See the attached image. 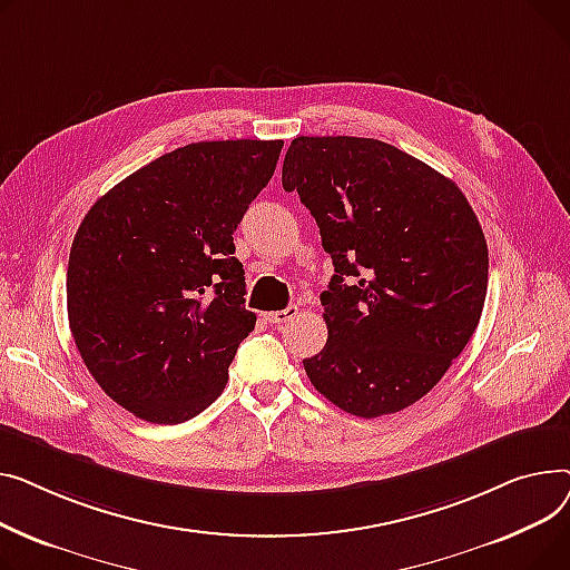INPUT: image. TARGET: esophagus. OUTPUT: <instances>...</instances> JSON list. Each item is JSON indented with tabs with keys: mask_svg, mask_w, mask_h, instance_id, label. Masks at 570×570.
<instances>
[{
	"mask_svg": "<svg viewBox=\"0 0 570 570\" xmlns=\"http://www.w3.org/2000/svg\"><path fill=\"white\" fill-rule=\"evenodd\" d=\"M296 313H298V308H296V306H287L285 311H274V313H264V320H266V322H269V324H285V322L294 320V317H296Z\"/></svg>",
	"mask_w": 570,
	"mask_h": 570,
	"instance_id": "obj_1",
	"label": "esophagus"
}]
</instances>
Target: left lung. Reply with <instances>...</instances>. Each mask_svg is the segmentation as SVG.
Listing matches in <instances>:
<instances>
[{
	"instance_id": "left-lung-1",
	"label": "left lung",
	"mask_w": 570,
	"mask_h": 570,
	"mask_svg": "<svg viewBox=\"0 0 570 570\" xmlns=\"http://www.w3.org/2000/svg\"><path fill=\"white\" fill-rule=\"evenodd\" d=\"M283 188L296 190L333 259L328 328L304 358L333 405L375 419L414 405L460 356L488 292V244L462 190L373 138H294Z\"/></svg>"
}]
</instances>
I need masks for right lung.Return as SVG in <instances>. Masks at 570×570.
<instances>
[{"instance_id": "1", "label": "right lung", "mask_w": 570, "mask_h": 570, "mask_svg": "<svg viewBox=\"0 0 570 570\" xmlns=\"http://www.w3.org/2000/svg\"><path fill=\"white\" fill-rule=\"evenodd\" d=\"M283 140L193 142L140 167L82 218L66 274L76 347L117 405L175 425L205 412L255 328L232 234Z\"/></svg>"}]
</instances>
